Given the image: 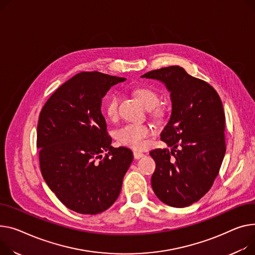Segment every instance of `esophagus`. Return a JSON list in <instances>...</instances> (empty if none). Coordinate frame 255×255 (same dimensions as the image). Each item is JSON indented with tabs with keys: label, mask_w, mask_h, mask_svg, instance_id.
<instances>
[{
	"label": "esophagus",
	"mask_w": 255,
	"mask_h": 255,
	"mask_svg": "<svg viewBox=\"0 0 255 255\" xmlns=\"http://www.w3.org/2000/svg\"><path fill=\"white\" fill-rule=\"evenodd\" d=\"M133 156H134V159H140V158H142L144 155L142 154L141 151L134 150V151H133Z\"/></svg>",
	"instance_id": "obj_1"
}]
</instances>
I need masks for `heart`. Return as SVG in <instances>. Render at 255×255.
<instances>
[{"label": "heart", "instance_id": "1", "mask_svg": "<svg viewBox=\"0 0 255 255\" xmlns=\"http://www.w3.org/2000/svg\"><path fill=\"white\" fill-rule=\"evenodd\" d=\"M135 96L137 97L139 103L146 109L154 108L159 101L158 94L150 88L139 87L134 90ZM120 96L117 93L111 94L105 103V113L110 119H116L118 116V107ZM154 115H161L162 110L160 108L154 109ZM151 135V129L147 125H126L119 129L116 133L117 140L133 149H142L147 144V138Z\"/></svg>", "mask_w": 255, "mask_h": 255}]
</instances>
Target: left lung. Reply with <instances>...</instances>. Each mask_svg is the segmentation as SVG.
Masks as SVG:
<instances>
[{
  "label": "left lung",
  "instance_id": "obj_1",
  "mask_svg": "<svg viewBox=\"0 0 255 255\" xmlns=\"http://www.w3.org/2000/svg\"><path fill=\"white\" fill-rule=\"evenodd\" d=\"M141 77L164 83L172 103L170 119L161 133V139L172 148L149 151L156 162L152 191L169 206H190L211 189L226 154L223 103L208 83L178 65Z\"/></svg>",
  "mask_w": 255,
  "mask_h": 255
}]
</instances>
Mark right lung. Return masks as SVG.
Returning <instances> with one entry per match:
<instances>
[{
    "label": "right lung",
    "mask_w": 255,
    "mask_h": 255,
    "mask_svg": "<svg viewBox=\"0 0 255 255\" xmlns=\"http://www.w3.org/2000/svg\"><path fill=\"white\" fill-rule=\"evenodd\" d=\"M125 80L82 72L62 84L40 113L37 147L42 175L62 204L78 213L94 215L110 208L133 161L129 148L111 145L101 114L107 92Z\"/></svg>",
    "instance_id": "add662e5"
}]
</instances>
